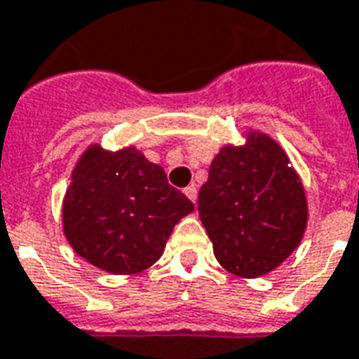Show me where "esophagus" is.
Instances as JSON below:
<instances>
[{"mask_svg": "<svg viewBox=\"0 0 359 359\" xmlns=\"http://www.w3.org/2000/svg\"><path fill=\"white\" fill-rule=\"evenodd\" d=\"M184 193L193 201V203L197 201V187H195V185H187V187L184 189Z\"/></svg>", "mask_w": 359, "mask_h": 359, "instance_id": "34e87169", "label": "esophagus"}]
</instances>
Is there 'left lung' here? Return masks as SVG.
I'll return each mask as SVG.
<instances>
[{
  "mask_svg": "<svg viewBox=\"0 0 359 359\" xmlns=\"http://www.w3.org/2000/svg\"><path fill=\"white\" fill-rule=\"evenodd\" d=\"M288 162L263 133H249L245 147H224L212 160L197 210L226 271L255 278L271 273L299 245L307 203Z\"/></svg>",
  "mask_w": 359,
  "mask_h": 359,
  "instance_id": "8db88e82",
  "label": "left lung"
}]
</instances>
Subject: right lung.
Returning <instances> with one entry per match:
<instances>
[{
  "instance_id": "add662e5",
  "label": "right lung",
  "mask_w": 359,
  "mask_h": 359,
  "mask_svg": "<svg viewBox=\"0 0 359 359\" xmlns=\"http://www.w3.org/2000/svg\"><path fill=\"white\" fill-rule=\"evenodd\" d=\"M71 180L63 201L65 238L90 265L114 274L154 265L174 226L195 208L133 147L119 152L90 147Z\"/></svg>"
}]
</instances>
